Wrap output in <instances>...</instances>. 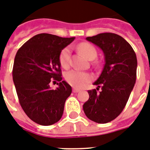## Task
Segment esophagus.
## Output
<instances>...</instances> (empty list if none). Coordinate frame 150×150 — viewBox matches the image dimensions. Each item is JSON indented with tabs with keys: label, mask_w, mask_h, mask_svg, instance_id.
<instances>
[{
	"label": "esophagus",
	"mask_w": 150,
	"mask_h": 150,
	"mask_svg": "<svg viewBox=\"0 0 150 150\" xmlns=\"http://www.w3.org/2000/svg\"><path fill=\"white\" fill-rule=\"evenodd\" d=\"M72 91L74 92V93H79V92H80V90H79V89H76V88H73Z\"/></svg>",
	"instance_id": "34e87169"
}]
</instances>
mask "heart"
I'll list each match as a JSON object with an SVG mask.
<instances>
[{"mask_svg": "<svg viewBox=\"0 0 150 150\" xmlns=\"http://www.w3.org/2000/svg\"><path fill=\"white\" fill-rule=\"evenodd\" d=\"M78 50L88 60H93L97 57V50L88 42H82L78 45ZM70 49L64 48L60 54V63L61 67L68 68L70 66ZM65 79L70 85L76 88L84 87L92 80V75L87 72L73 69L65 74Z\"/></svg>", "mask_w": 150, "mask_h": 150, "instance_id": "obj_1", "label": "heart"}]
</instances>
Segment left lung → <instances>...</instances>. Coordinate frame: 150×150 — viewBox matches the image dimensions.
<instances>
[{
	"instance_id": "8db88e82",
	"label": "left lung",
	"mask_w": 150,
	"mask_h": 150,
	"mask_svg": "<svg viewBox=\"0 0 150 150\" xmlns=\"http://www.w3.org/2000/svg\"><path fill=\"white\" fill-rule=\"evenodd\" d=\"M86 40L102 50L105 63L93 83L98 88L88 90L90 98L83 111L90 120L106 123L122 112L128 100L136 81L137 57L131 45L118 34L102 33Z\"/></svg>"
}]
</instances>
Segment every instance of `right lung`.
<instances>
[{"label": "right lung", "instance_id": "add662e5", "mask_svg": "<svg viewBox=\"0 0 150 150\" xmlns=\"http://www.w3.org/2000/svg\"><path fill=\"white\" fill-rule=\"evenodd\" d=\"M74 39L39 34L16 52L12 77L19 104L27 116L40 125H52L62 117L71 86L62 80L60 54ZM57 81L58 87L52 90L50 84Z\"/></svg>", "mask_w": 150, "mask_h": 150}]
</instances>
